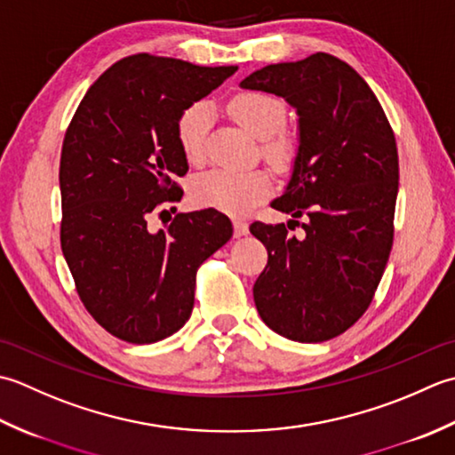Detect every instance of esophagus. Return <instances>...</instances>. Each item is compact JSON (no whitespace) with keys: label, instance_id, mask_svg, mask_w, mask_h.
I'll return each instance as SVG.
<instances>
[{"label":"esophagus","instance_id":"obj_1","mask_svg":"<svg viewBox=\"0 0 455 455\" xmlns=\"http://www.w3.org/2000/svg\"><path fill=\"white\" fill-rule=\"evenodd\" d=\"M247 231H249V226L245 224L243 220H234V235H235V237L245 235Z\"/></svg>","mask_w":455,"mask_h":455}]
</instances>
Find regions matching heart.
<instances>
[{
    "label": "heart",
    "mask_w": 455,
    "mask_h": 455,
    "mask_svg": "<svg viewBox=\"0 0 455 455\" xmlns=\"http://www.w3.org/2000/svg\"><path fill=\"white\" fill-rule=\"evenodd\" d=\"M229 114L249 133L261 139V153L276 169H286L296 159L294 137L283 132L286 109L279 98L267 92L247 90L229 100ZM212 111L206 101H194L176 122V139L190 164L206 159V141ZM273 192L271 174L263 169L226 171L214 169L200 174L192 184V196L200 206L216 208L231 216H243L255 210Z\"/></svg>",
    "instance_id": "1"
}]
</instances>
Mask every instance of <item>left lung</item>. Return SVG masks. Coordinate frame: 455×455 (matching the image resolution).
Segmentation results:
<instances>
[{
    "instance_id": "1",
    "label": "left lung",
    "mask_w": 455,
    "mask_h": 455,
    "mask_svg": "<svg viewBox=\"0 0 455 455\" xmlns=\"http://www.w3.org/2000/svg\"><path fill=\"white\" fill-rule=\"evenodd\" d=\"M241 86L283 96L299 111L300 147L286 192L271 206L306 218L304 237L253 221L267 267L253 299L268 328L302 344L344 333L363 316L393 249L398 151L367 82L331 54L268 64Z\"/></svg>"
}]
</instances>
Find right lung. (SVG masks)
Instances as JSON below:
<instances>
[{
    "instance_id": "1",
    "label": "right lung",
    "mask_w": 455,
    "mask_h": 455,
    "mask_svg": "<svg viewBox=\"0 0 455 455\" xmlns=\"http://www.w3.org/2000/svg\"><path fill=\"white\" fill-rule=\"evenodd\" d=\"M235 70L132 54L90 86L64 133L62 255L90 316L129 344H155L187 323L198 267L231 237L214 208L176 214L159 231L149 220L184 194L179 116Z\"/></svg>"
}]
</instances>
